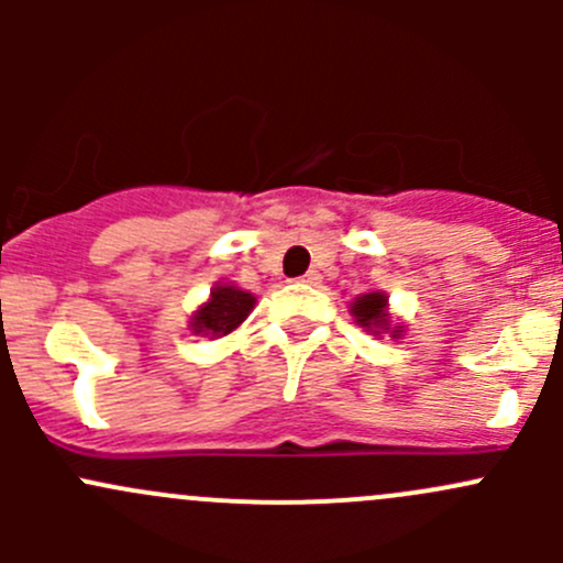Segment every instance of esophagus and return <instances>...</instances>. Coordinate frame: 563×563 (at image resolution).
Wrapping results in <instances>:
<instances>
[{
	"label": "esophagus",
	"mask_w": 563,
	"mask_h": 563,
	"mask_svg": "<svg viewBox=\"0 0 563 563\" xmlns=\"http://www.w3.org/2000/svg\"><path fill=\"white\" fill-rule=\"evenodd\" d=\"M318 280H321V277H318V275H316V272H308V275H305V277H302V283H308V286H316V283H318Z\"/></svg>",
	"instance_id": "34e87169"
}]
</instances>
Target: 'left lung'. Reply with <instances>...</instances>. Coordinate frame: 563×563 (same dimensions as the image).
Wrapping results in <instances>:
<instances>
[{
  "mask_svg": "<svg viewBox=\"0 0 563 563\" xmlns=\"http://www.w3.org/2000/svg\"><path fill=\"white\" fill-rule=\"evenodd\" d=\"M387 294L384 291H367L362 294V297L354 299V305H351V313H354L356 323L360 327H365L367 332L373 334H382V332H391V338H400L402 327H391V318L387 313Z\"/></svg>",
  "mask_w": 563,
  "mask_h": 563,
  "instance_id": "8db88e82",
  "label": "left lung"
}]
</instances>
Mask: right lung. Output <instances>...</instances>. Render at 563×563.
Returning a JSON list of instances; mask_svg holds the SVG:
<instances>
[{"mask_svg": "<svg viewBox=\"0 0 563 563\" xmlns=\"http://www.w3.org/2000/svg\"><path fill=\"white\" fill-rule=\"evenodd\" d=\"M253 305V294L242 291L231 283H220V286L212 288L207 302L192 313L190 329L196 334H207V338H223V334L234 332L245 321Z\"/></svg>", "mask_w": 563, "mask_h": 563, "instance_id": "1", "label": "right lung"}]
</instances>
